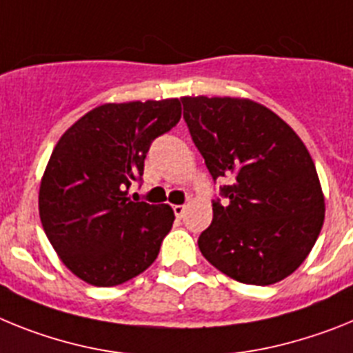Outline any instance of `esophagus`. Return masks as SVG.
Segmentation results:
<instances>
[{"instance_id": "34e87169", "label": "esophagus", "mask_w": 353, "mask_h": 353, "mask_svg": "<svg viewBox=\"0 0 353 353\" xmlns=\"http://www.w3.org/2000/svg\"><path fill=\"white\" fill-rule=\"evenodd\" d=\"M172 210H174V214H176L177 219H183V214H185L186 208L183 206V204H176V206H172Z\"/></svg>"}]
</instances>
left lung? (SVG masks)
Instances as JSON below:
<instances>
[{"label": "left lung", "instance_id": "1", "mask_svg": "<svg viewBox=\"0 0 353 353\" xmlns=\"http://www.w3.org/2000/svg\"><path fill=\"white\" fill-rule=\"evenodd\" d=\"M186 124L211 177L228 179L199 236L208 261L238 283L268 286L304 263L325 219L307 147L283 119L243 97H183Z\"/></svg>", "mask_w": 353, "mask_h": 353}]
</instances>
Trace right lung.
Masks as SVG:
<instances>
[{
  "label": "right lung",
  "mask_w": 353,
  "mask_h": 353,
  "mask_svg": "<svg viewBox=\"0 0 353 353\" xmlns=\"http://www.w3.org/2000/svg\"><path fill=\"white\" fill-rule=\"evenodd\" d=\"M179 99L106 103L85 113L54 145L41 181L39 214L63 265L110 288L154 263L172 229L168 204L128 197L142 179L152 140L179 122Z\"/></svg>",
  "instance_id": "right-lung-1"
}]
</instances>
